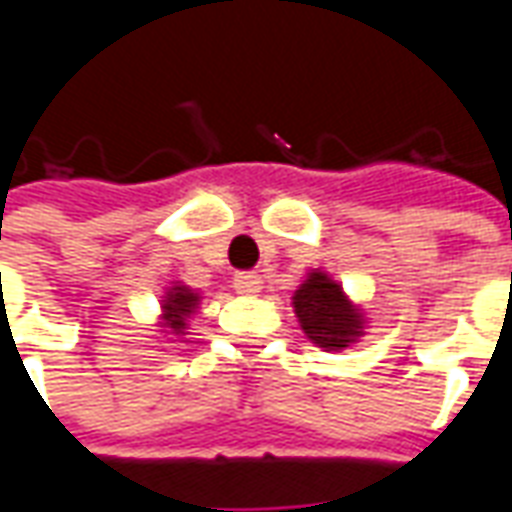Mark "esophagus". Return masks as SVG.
Wrapping results in <instances>:
<instances>
[{"mask_svg": "<svg viewBox=\"0 0 512 512\" xmlns=\"http://www.w3.org/2000/svg\"><path fill=\"white\" fill-rule=\"evenodd\" d=\"M234 287L239 295H256L262 290V276L259 273H250V270H242L234 276Z\"/></svg>", "mask_w": 512, "mask_h": 512, "instance_id": "1", "label": "esophagus"}]
</instances>
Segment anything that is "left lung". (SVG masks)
I'll list each match as a JSON object with an SVG mask.
<instances>
[{
    "mask_svg": "<svg viewBox=\"0 0 512 512\" xmlns=\"http://www.w3.org/2000/svg\"><path fill=\"white\" fill-rule=\"evenodd\" d=\"M295 315L309 340L320 348H345L354 343L362 329V315L348 303L343 287L334 284L326 273H312L295 292Z\"/></svg>",
    "mask_w": 512,
    "mask_h": 512,
    "instance_id": "1",
    "label": "left lung"
}]
</instances>
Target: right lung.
I'll return each instance as SVG.
<instances>
[{"instance_id":"1","label":"right lung","mask_w":512,"mask_h":512,"mask_svg":"<svg viewBox=\"0 0 512 512\" xmlns=\"http://www.w3.org/2000/svg\"><path fill=\"white\" fill-rule=\"evenodd\" d=\"M197 306V295L186 287H172L164 301V320L172 331L186 329V315H192Z\"/></svg>"}]
</instances>
